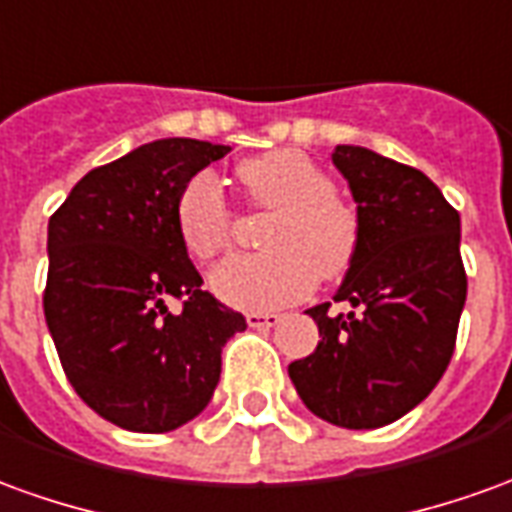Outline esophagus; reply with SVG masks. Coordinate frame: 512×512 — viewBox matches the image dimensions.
I'll return each mask as SVG.
<instances>
[{
    "instance_id": "obj_1",
    "label": "esophagus",
    "mask_w": 512,
    "mask_h": 512,
    "mask_svg": "<svg viewBox=\"0 0 512 512\" xmlns=\"http://www.w3.org/2000/svg\"><path fill=\"white\" fill-rule=\"evenodd\" d=\"M280 313L277 310H252V313H246V324L249 327H255V330H263V327H274V324H280Z\"/></svg>"
}]
</instances>
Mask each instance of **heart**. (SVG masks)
Wrapping results in <instances>:
<instances>
[{
	"label": "heart",
	"mask_w": 512,
	"mask_h": 512,
	"mask_svg": "<svg viewBox=\"0 0 512 512\" xmlns=\"http://www.w3.org/2000/svg\"><path fill=\"white\" fill-rule=\"evenodd\" d=\"M238 177L252 202L271 210L263 230L266 252L235 255L213 268L210 288L241 310H271L302 299L318 277L346 271L357 249L352 207L335 199V185L296 149H277L244 160ZM174 224L182 246L196 260L221 255L232 238V207L216 174L199 171L182 185Z\"/></svg>",
	"instance_id": "obj_1"
}]
</instances>
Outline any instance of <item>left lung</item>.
I'll list each match as a JSON object with an SVG mask.
<instances>
[{
	"label": "left lung",
	"mask_w": 512,
	"mask_h": 512,
	"mask_svg": "<svg viewBox=\"0 0 512 512\" xmlns=\"http://www.w3.org/2000/svg\"><path fill=\"white\" fill-rule=\"evenodd\" d=\"M332 163L357 205V249L335 302L307 310L313 355L288 366L313 416L346 430H377L410 413L452 360L466 305L460 213L413 166L366 146H335Z\"/></svg>",
	"instance_id": "obj_1"
}]
</instances>
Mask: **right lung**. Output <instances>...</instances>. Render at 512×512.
<instances>
[{"mask_svg":"<svg viewBox=\"0 0 512 512\" xmlns=\"http://www.w3.org/2000/svg\"><path fill=\"white\" fill-rule=\"evenodd\" d=\"M230 146L160 138L88 171L49 219L44 316L71 388L121 430L171 432L221 377L246 318L202 291L174 205ZM181 302L170 310V299Z\"/></svg>","mask_w":512,"mask_h":512,"instance_id":"obj_1","label":"right lung"}]
</instances>
